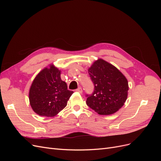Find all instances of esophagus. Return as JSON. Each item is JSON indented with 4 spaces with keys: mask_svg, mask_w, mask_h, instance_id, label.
<instances>
[{
    "mask_svg": "<svg viewBox=\"0 0 161 161\" xmlns=\"http://www.w3.org/2000/svg\"><path fill=\"white\" fill-rule=\"evenodd\" d=\"M76 91L80 92V93H82V89L81 87L80 86V87H79V88H78V89L76 90Z\"/></svg>",
    "mask_w": 161,
    "mask_h": 161,
    "instance_id": "1",
    "label": "esophagus"
}]
</instances>
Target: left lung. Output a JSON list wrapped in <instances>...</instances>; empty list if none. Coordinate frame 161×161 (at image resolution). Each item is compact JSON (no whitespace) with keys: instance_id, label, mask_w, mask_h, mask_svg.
Segmentation results:
<instances>
[{"instance_id":"obj_1","label":"left lung","mask_w":161,"mask_h":161,"mask_svg":"<svg viewBox=\"0 0 161 161\" xmlns=\"http://www.w3.org/2000/svg\"><path fill=\"white\" fill-rule=\"evenodd\" d=\"M94 91L86 95V105L99 115H111L124 105L128 82L116 67L103 59L96 60L88 69Z\"/></svg>"}]
</instances>
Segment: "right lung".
<instances>
[{"label": "right lung", "mask_w": 161, "mask_h": 161, "mask_svg": "<svg viewBox=\"0 0 161 161\" xmlns=\"http://www.w3.org/2000/svg\"><path fill=\"white\" fill-rule=\"evenodd\" d=\"M61 70L53 64L38 73L31 85L29 99L31 108L40 116L53 117L64 109L73 91L60 78Z\"/></svg>", "instance_id": "add662e5"}]
</instances>
